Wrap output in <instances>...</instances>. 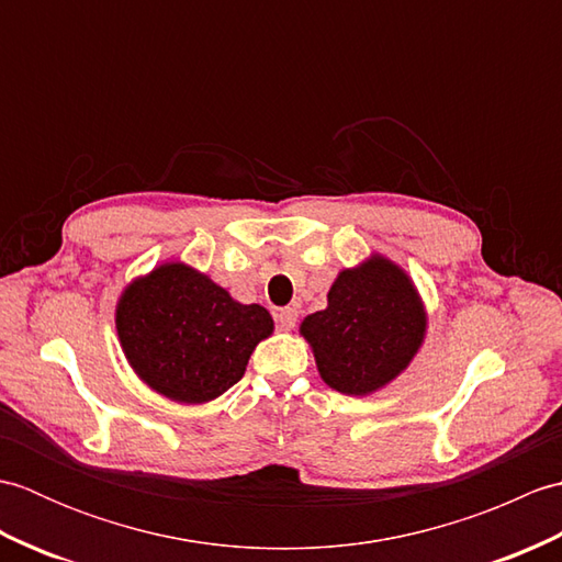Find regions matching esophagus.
I'll return each mask as SVG.
<instances>
[{"label": "esophagus", "instance_id": "1", "mask_svg": "<svg viewBox=\"0 0 562 562\" xmlns=\"http://www.w3.org/2000/svg\"><path fill=\"white\" fill-rule=\"evenodd\" d=\"M296 318H300V312H296L294 306H284L274 312V321H278V326L282 330H292L296 326Z\"/></svg>", "mask_w": 562, "mask_h": 562}]
</instances>
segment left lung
<instances>
[{
	"label": "left lung",
	"mask_w": 562,
	"mask_h": 562,
	"mask_svg": "<svg viewBox=\"0 0 562 562\" xmlns=\"http://www.w3.org/2000/svg\"><path fill=\"white\" fill-rule=\"evenodd\" d=\"M425 326V308L408 274L374 256L342 270L328 292V306L306 316L300 330L330 389L367 396L411 364Z\"/></svg>",
	"instance_id": "1"
}]
</instances>
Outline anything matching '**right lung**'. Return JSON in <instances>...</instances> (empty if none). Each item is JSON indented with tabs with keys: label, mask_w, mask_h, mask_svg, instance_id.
<instances>
[{
	"label": "right lung",
	"mask_w": 562,
	"mask_h": 562,
	"mask_svg": "<svg viewBox=\"0 0 562 562\" xmlns=\"http://www.w3.org/2000/svg\"><path fill=\"white\" fill-rule=\"evenodd\" d=\"M115 328L147 386L176 403H207L244 376L272 318L260 304L234 302L207 274L164 262L123 292Z\"/></svg>",
	"instance_id": "right-lung-1"
}]
</instances>
